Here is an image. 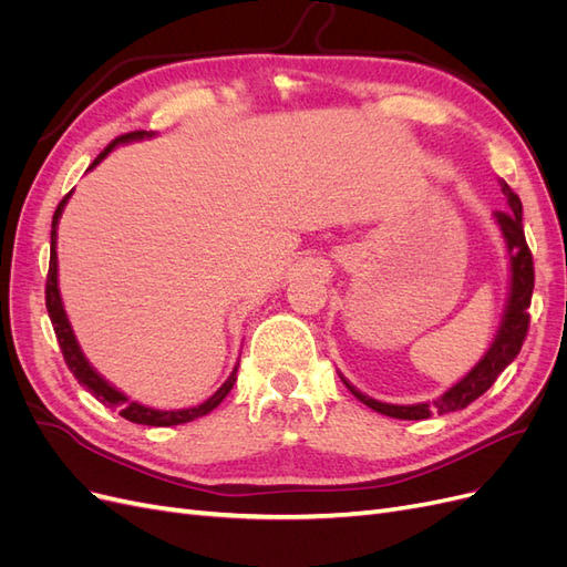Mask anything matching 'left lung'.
I'll return each instance as SVG.
<instances>
[{
  "label": "left lung",
  "instance_id": "8db88e82",
  "mask_svg": "<svg viewBox=\"0 0 567 567\" xmlns=\"http://www.w3.org/2000/svg\"><path fill=\"white\" fill-rule=\"evenodd\" d=\"M502 192L508 198L511 210H496L494 217L499 221L504 231L506 246L511 250V298L504 315V323L499 329V336L494 338L492 348L487 354L480 359L477 367L466 375V379L458 381L454 388H450L442 398L427 402V404H383L379 400H371L367 394L354 390L346 379L350 392L359 402H364L379 414L392 416V419H404V421H421L433 414H450V411L466 409L471 402H475L480 394L487 392L494 381L499 379V373L518 357L523 342L527 338L529 329V302H532V288H535V262H532V252L525 241V229H523V203L518 194L502 179Z\"/></svg>",
  "mask_w": 567,
  "mask_h": 567
}]
</instances>
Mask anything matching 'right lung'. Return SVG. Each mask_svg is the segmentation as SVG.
<instances>
[{"instance_id": "obj_1", "label": "right lung", "mask_w": 567, "mask_h": 567, "mask_svg": "<svg viewBox=\"0 0 567 567\" xmlns=\"http://www.w3.org/2000/svg\"><path fill=\"white\" fill-rule=\"evenodd\" d=\"M142 136H146L144 130H136V132H127L123 136H117V140H113L104 151L99 153L96 161L90 167H94L99 161H104V156L115 144H123V142H130V140H142ZM68 196H71V194H68ZM68 196L59 203V208L54 213V219H51V255H49V274H47V288H44L47 312H49L51 326H54V333H56L59 348H61V354L65 359L68 369L73 371L78 383H82L84 388H87L99 402H104L111 409H120V416L132 421V423H142V425H179V423L194 421L198 416H205L221 400H225L227 394H229V390L234 388V383H236V369L227 379V383L221 385L208 402H203V404L192 406V409H179V411H158V409H148L144 404L130 402L123 392H117L115 388H111L104 379H101V375L87 364V359L82 357V352L78 348V340L73 336L71 323H68V319H65L61 296H59V284H56V227H59V217H61V210H63Z\"/></svg>"}]
</instances>
